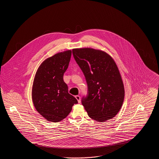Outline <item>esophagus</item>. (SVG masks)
Instances as JSON below:
<instances>
[{
  "label": "esophagus",
  "instance_id": "obj_1",
  "mask_svg": "<svg viewBox=\"0 0 159 159\" xmlns=\"http://www.w3.org/2000/svg\"><path fill=\"white\" fill-rule=\"evenodd\" d=\"M75 98H76V99L77 100L78 102L80 103V97L79 95H76V96H75Z\"/></svg>",
  "mask_w": 159,
  "mask_h": 159
}]
</instances>
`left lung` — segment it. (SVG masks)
I'll return each instance as SVG.
<instances>
[{
	"label": "left lung",
	"mask_w": 159,
	"mask_h": 159,
	"mask_svg": "<svg viewBox=\"0 0 159 159\" xmlns=\"http://www.w3.org/2000/svg\"><path fill=\"white\" fill-rule=\"evenodd\" d=\"M77 64L88 84V95L82 104L93 120L104 122L119 113L125 97L121 75L113 58L90 48L73 49Z\"/></svg>",
	"instance_id": "left-lung-1"
}]
</instances>
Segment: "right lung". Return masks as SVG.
Wrapping results in <instances>:
<instances>
[{
    "label": "right lung",
    "instance_id": "1",
    "mask_svg": "<svg viewBox=\"0 0 159 159\" xmlns=\"http://www.w3.org/2000/svg\"><path fill=\"white\" fill-rule=\"evenodd\" d=\"M71 51L56 53L39 67L32 86V100L46 120L58 122L65 119L77 100L68 93L63 76L68 68Z\"/></svg>",
    "mask_w": 159,
    "mask_h": 159
}]
</instances>
